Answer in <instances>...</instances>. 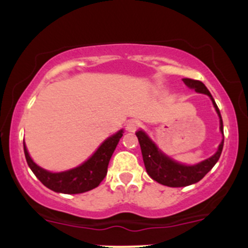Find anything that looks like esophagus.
<instances>
[{
  "label": "esophagus",
  "mask_w": 248,
  "mask_h": 248,
  "mask_svg": "<svg viewBox=\"0 0 248 248\" xmlns=\"http://www.w3.org/2000/svg\"><path fill=\"white\" fill-rule=\"evenodd\" d=\"M140 127H141V122L138 121V120H131V121H128V124H127V131L128 132H136L137 129H139Z\"/></svg>",
  "instance_id": "34e87169"
}]
</instances>
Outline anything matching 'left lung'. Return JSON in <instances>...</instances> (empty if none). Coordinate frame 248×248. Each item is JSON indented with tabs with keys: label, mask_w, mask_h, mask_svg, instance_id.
Wrapping results in <instances>:
<instances>
[{
	"label": "left lung",
	"mask_w": 248,
	"mask_h": 248,
	"mask_svg": "<svg viewBox=\"0 0 248 248\" xmlns=\"http://www.w3.org/2000/svg\"><path fill=\"white\" fill-rule=\"evenodd\" d=\"M184 82L191 89H194V91L199 92V93L207 94L211 97L212 103H214L215 109H216L217 114L219 116V124H221V132L223 133V121H222L221 112H219L218 107H217L216 102L212 98L211 93L207 90V87L202 84L199 80L188 79L185 78ZM138 137L140 149H141L142 154V161H144L145 169L149 176L157 181L158 184L164 185V186L169 187H185L188 185L196 184V182L201 181L202 177L207 174L212 169V167L217 163L219 159V156L223 150V142L224 139L219 144L218 150L216 154L210 158L205 159L202 163L197 164V166H184V164H179L174 162L169 157L164 156L161 151H158L156 145L147 138L146 134L144 132L138 131L136 133Z\"/></svg>",
	"instance_id": "left-lung-1"
}]
</instances>
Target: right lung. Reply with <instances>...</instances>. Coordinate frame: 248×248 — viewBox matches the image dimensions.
Returning a JSON list of instances; mask_svg holds the SVG:
<instances>
[{
  "label": "right lung",
  "mask_w": 248,
  "mask_h": 248,
  "mask_svg": "<svg viewBox=\"0 0 248 248\" xmlns=\"http://www.w3.org/2000/svg\"><path fill=\"white\" fill-rule=\"evenodd\" d=\"M124 136L122 131L110 137L98 147L93 156L77 168L63 172H50L37 166L30 157L24 142L25 157L29 167L39 181L51 191L64 194H78L96 188L108 171V164L116 149L119 140Z\"/></svg>",
  "instance_id": "1"
}]
</instances>
